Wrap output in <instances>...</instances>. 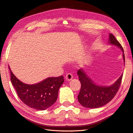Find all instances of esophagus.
Here are the masks:
<instances>
[{
  "label": "esophagus",
  "mask_w": 133,
  "mask_h": 133,
  "mask_svg": "<svg viewBox=\"0 0 133 133\" xmlns=\"http://www.w3.org/2000/svg\"><path fill=\"white\" fill-rule=\"evenodd\" d=\"M72 78V75L71 73L67 74L66 75V79L67 81H70Z\"/></svg>",
  "instance_id": "1"
}]
</instances>
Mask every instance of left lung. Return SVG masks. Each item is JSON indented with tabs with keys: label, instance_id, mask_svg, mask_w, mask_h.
Segmentation results:
<instances>
[{
	"label": "left lung",
	"instance_id": "left-lung-1",
	"mask_svg": "<svg viewBox=\"0 0 133 133\" xmlns=\"http://www.w3.org/2000/svg\"><path fill=\"white\" fill-rule=\"evenodd\" d=\"M109 40L111 44L118 46L124 52L121 44L112 34H110ZM123 57L124 61L125 62L124 54ZM77 74L81 84L78 96V100L82 106L90 108H99L110 102L118 92L123 77V75H122L115 84L112 86L103 87L94 84L92 81L87 77L83 70L79 69L77 71Z\"/></svg>",
	"mask_w": 133,
	"mask_h": 133
}]
</instances>
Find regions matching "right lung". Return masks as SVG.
<instances>
[{
  "label": "right lung",
  "mask_w": 133,
  "mask_h": 133,
  "mask_svg": "<svg viewBox=\"0 0 133 133\" xmlns=\"http://www.w3.org/2000/svg\"><path fill=\"white\" fill-rule=\"evenodd\" d=\"M11 81L18 96L29 107L43 111L54 104L57 100L58 91L64 82L63 75L49 77L35 85L23 84L17 79L10 70Z\"/></svg>",
  "instance_id": "obj_1"
}]
</instances>
